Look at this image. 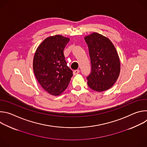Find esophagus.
<instances>
[{
  "label": "esophagus",
  "mask_w": 147,
  "mask_h": 147,
  "mask_svg": "<svg viewBox=\"0 0 147 147\" xmlns=\"http://www.w3.org/2000/svg\"><path fill=\"white\" fill-rule=\"evenodd\" d=\"M79 73H80V70H74V71H73L74 75H77V74H78Z\"/></svg>",
  "instance_id": "esophagus-1"
}]
</instances>
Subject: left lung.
I'll return each mask as SVG.
<instances>
[{
  "mask_svg": "<svg viewBox=\"0 0 147 147\" xmlns=\"http://www.w3.org/2000/svg\"><path fill=\"white\" fill-rule=\"evenodd\" d=\"M91 60V73L87 76L90 88L102 92L111 88L120 70V60L112 42L96 32L85 37Z\"/></svg>",
  "mask_w": 147,
  "mask_h": 147,
  "instance_id": "1",
  "label": "left lung"
}]
</instances>
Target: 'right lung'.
Masks as SVG:
<instances>
[{"mask_svg": "<svg viewBox=\"0 0 147 147\" xmlns=\"http://www.w3.org/2000/svg\"><path fill=\"white\" fill-rule=\"evenodd\" d=\"M69 41V38L59 35L48 37L39 45L34 57L36 78L42 87L55 96L67 88L73 76L63 54Z\"/></svg>", "mask_w": 147, "mask_h": 147, "instance_id": "obj_1", "label": "right lung"}]
</instances>
